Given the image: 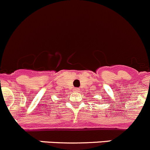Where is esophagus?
Returning <instances> with one entry per match:
<instances>
[{
	"label": "esophagus",
	"mask_w": 150,
	"mask_h": 150,
	"mask_svg": "<svg viewBox=\"0 0 150 150\" xmlns=\"http://www.w3.org/2000/svg\"><path fill=\"white\" fill-rule=\"evenodd\" d=\"M74 90H75V92H80V89H78V88H75Z\"/></svg>",
	"instance_id": "1"
}]
</instances>
